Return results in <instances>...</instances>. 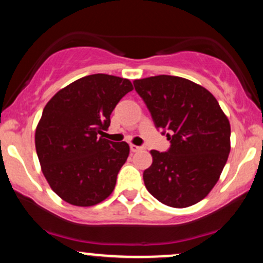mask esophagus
<instances>
[{
  "instance_id": "esophagus-1",
  "label": "esophagus",
  "mask_w": 263,
  "mask_h": 263,
  "mask_svg": "<svg viewBox=\"0 0 263 263\" xmlns=\"http://www.w3.org/2000/svg\"><path fill=\"white\" fill-rule=\"evenodd\" d=\"M142 148H143V147L136 146V144H129V149H131V152H137V151H140Z\"/></svg>"
}]
</instances>
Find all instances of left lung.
<instances>
[{
  "label": "left lung",
  "mask_w": 263,
  "mask_h": 263,
  "mask_svg": "<svg viewBox=\"0 0 263 263\" xmlns=\"http://www.w3.org/2000/svg\"><path fill=\"white\" fill-rule=\"evenodd\" d=\"M155 126L167 135V152L152 149L144 185L161 203L186 208L219 180L230 153V123L213 93L188 79L158 75L134 81Z\"/></svg>",
  "instance_id": "1"
}]
</instances>
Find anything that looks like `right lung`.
<instances>
[{
	"label": "right lung",
	"instance_id": "right-lung-1",
	"mask_svg": "<svg viewBox=\"0 0 263 263\" xmlns=\"http://www.w3.org/2000/svg\"><path fill=\"white\" fill-rule=\"evenodd\" d=\"M128 79L92 74L69 84L48 101L35 129V149L50 188L63 200L91 206L112 193L129 153L126 142L99 137L126 93Z\"/></svg>",
	"mask_w": 263,
	"mask_h": 263
}]
</instances>
